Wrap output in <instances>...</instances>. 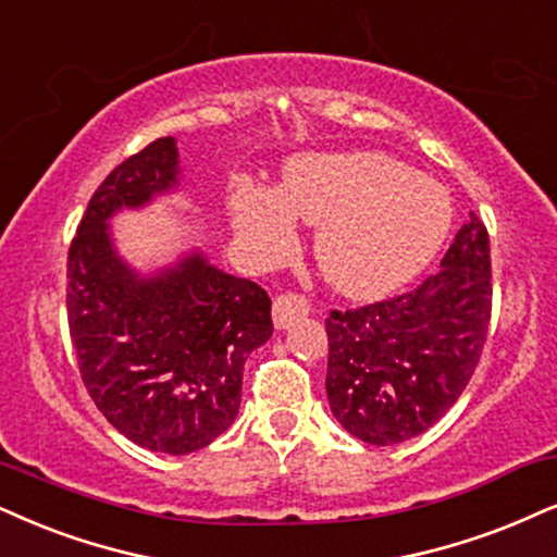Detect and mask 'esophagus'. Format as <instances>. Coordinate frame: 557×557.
Wrapping results in <instances>:
<instances>
[{
  "label": "esophagus",
  "instance_id": "esophagus-1",
  "mask_svg": "<svg viewBox=\"0 0 557 557\" xmlns=\"http://www.w3.org/2000/svg\"><path fill=\"white\" fill-rule=\"evenodd\" d=\"M307 312H310V305H307L305 297H299V294H281L273 301V325L284 331L294 320L307 318Z\"/></svg>",
  "mask_w": 557,
  "mask_h": 557
}]
</instances>
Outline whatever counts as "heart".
Here are the masks:
<instances>
[{"instance_id":"obj_1","label":"heart","mask_w":557,"mask_h":557,"mask_svg":"<svg viewBox=\"0 0 557 557\" xmlns=\"http://www.w3.org/2000/svg\"><path fill=\"white\" fill-rule=\"evenodd\" d=\"M230 214L239 239L268 256L289 250L294 216L318 226L322 276L354 299L384 297L418 276L451 222L436 183L380 152L297 157L278 190L235 183Z\"/></svg>"}]
</instances>
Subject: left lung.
<instances>
[{"mask_svg": "<svg viewBox=\"0 0 557 557\" xmlns=\"http://www.w3.org/2000/svg\"><path fill=\"white\" fill-rule=\"evenodd\" d=\"M491 307V239L470 211L421 286L325 320V389L338 423L374 446L429 431L475 374Z\"/></svg>", "mask_w": 557, "mask_h": 557, "instance_id": "left-lung-1", "label": "left lung"}]
</instances>
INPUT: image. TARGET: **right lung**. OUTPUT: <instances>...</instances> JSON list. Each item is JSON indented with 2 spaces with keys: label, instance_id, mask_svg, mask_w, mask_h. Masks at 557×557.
<instances>
[{
  "label": "right lung",
  "instance_id": "obj_1",
  "mask_svg": "<svg viewBox=\"0 0 557 557\" xmlns=\"http://www.w3.org/2000/svg\"><path fill=\"white\" fill-rule=\"evenodd\" d=\"M173 136L123 160L89 198L66 263V318L79 374L108 423L144 449L188 455L235 423L247 356L271 338V299L194 250L134 271L111 219L177 188Z\"/></svg>",
  "mask_w": 557,
  "mask_h": 557
}]
</instances>
